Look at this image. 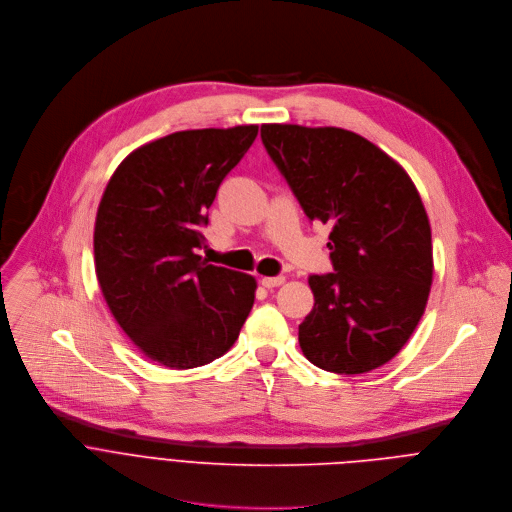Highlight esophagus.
<instances>
[{
    "instance_id": "esophagus-1",
    "label": "esophagus",
    "mask_w": 512,
    "mask_h": 512,
    "mask_svg": "<svg viewBox=\"0 0 512 512\" xmlns=\"http://www.w3.org/2000/svg\"><path fill=\"white\" fill-rule=\"evenodd\" d=\"M284 276H264L260 282H262V286H266V288H276V286H280V284H284Z\"/></svg>"
}]
</instances>
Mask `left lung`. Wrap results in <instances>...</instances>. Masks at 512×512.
<instances>
[{
    "label": "left lung",
    "mask_w": 512,
    "mask_h": 512,
    "mask_svg": "<svg viewBox=\"0 0 512 512\" xmlns=\"http://www.w3.org/2000/svg\"><path fill=\"white\" fill-rule=\"evenodd\" d=\"M260 137L306 218L331 228L333 272L309 276L315 306L298 325L304 357L341 375L381 367L412 337L432 286V230L414 181L345 129L262 125Z\"/></svg>",
    "instance_id": "obj_1"
}]
</instances>
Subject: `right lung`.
Here are the masks:
<instances>
[{"label": "right lung", "instance_id": "obj_1", "mask_svg": "<svg viewBox=\"0 0 512 512\" xmlns=\"http://www.w3.org/2000/svg\"><path fill=\"white\" fill-rule=\"evenodd\" d=\"M256 135V125L167 135L133 151L102 193L94 226L102 296L129 339L165 367L222 357L250 315L256 280L197 252L218 187Z\"/></svg>", "mask_w": 512, "mask_h": 512}]
</instances>
